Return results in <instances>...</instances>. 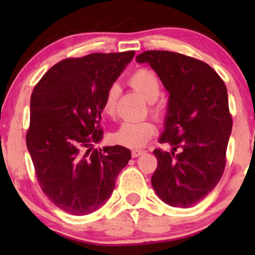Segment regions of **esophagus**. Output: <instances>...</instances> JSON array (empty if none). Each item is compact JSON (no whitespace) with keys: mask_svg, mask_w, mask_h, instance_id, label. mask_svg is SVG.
I'll return each mask as SVG.
<instances>
[{"mask_svg":"<svg viewBox=\"0 0 255 255\" xmlns=\"http://www.w3.org/2000/svg\"><path fill=\"white\" fill-rule=\"evenodd\" d=\"M144 152H145L144 149H140V148L133 149V151H132V156H133V158H137V156L142 154V153H144Z\"/></svg>","mask_w":255,"mask_h":255,"instance_id":"esophagus-1","label":"esophagus"}]
</instances>
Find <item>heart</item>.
Instances as JSON below:
<instances>
[{
	"label": "heart",
	"instance_id": "b5f03b06",
	"mask_svg": "<svg viewBox=\"0 0 255 255\" xmlns=\"http://www.w3.org/2000/svg\"><path fill=\"white\" fill-rule=\"evenodd\" d=\"M128 85L149 102V113L159 118L162 116V107L155 102L161 94V82L158 76L149 69L140 68L135 71L128 79ZM120 96V87L117 83L108 88L103 101V111L108 116H114L116 113L117 101ZM155 133V127L152 122H127L117 128L114 139L117 144L131 148H139L147 144Z\"/></svg>",
	"mask_w": 255,
	"mask_h": 255
}]
</instances>
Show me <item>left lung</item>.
I'll return each mask as SVG.
<instances>
[{"instance_id": "8db88e82", "label": "left lung", "mask_w": 255, "mask_h": 255, "mask_svg": "<svg viewBox=\"0 0 255 255\" xmlns=\"http://www.w3.org/2000/svg\"><path fill=\"white\" fill-rule=\"evenodd\" d=\"M135 60L154 69L168 90V109L155 148L158 166L153 189L165 203L189 208L203 200L222 179L232 130L228 90L205 62L169 51H146Z\"/></svg>"}]
</instances>
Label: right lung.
Here are the masks:
<instances>
[{
	"mask_svg": "<svg viewBox=\"0 0 255 255\" xmlns=\"http://www.w3.org/2000/svg\"><path fill=\"white\" fill-rule=\"evenodd\" d=\"M133 55L127 51L64 59L34 87L26 146L43 193L68 214L85 216L102 207L131 159L124 146L97 149L93 144L103 137L107 90Z\"/></svg>",
	"mask_w": 255,
	"mask_h": 255,
	"instance_id": "obj_1",
	"label": "right lung"
}]
</instances>
